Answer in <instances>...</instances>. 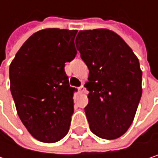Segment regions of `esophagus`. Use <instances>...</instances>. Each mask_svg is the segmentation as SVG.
<instances>
[{
	"instance_id": "esophagus-1",
	"label": "esophagus",
	"mask_w": 158,
	"mask_h": 158,
	"mask_svg": "<svg viewBox=\"0 0 158 158\" xmlns=\"http://www.w3.org/2000/svg\"><path fill=\"white\" fill-rule=\"evenodd\" d=\"M83 91H84V87H83V85H81L79 88V93H82Z\"/></svg>"
}]
</instances>
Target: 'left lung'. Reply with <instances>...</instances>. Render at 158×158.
Returning a JSON list of instances; mask_svg holds the SVG:
<instances>
[{
	"label": "left lung",
	"instance_id": "8db88e82",
	"mask_svg": "<svg viewBox=\"0 0 158 158\" xmlns=\"http://www.w3.org/2000/svg\"><path fill=\"white\" fill-rule=\"evenodd\" d=\"M76 47L89 70L84 109L89 129L102 139H116L132 124L142 96L139 60L121 36L107 29L79 31Z\"/></svg>",
	"mask_w": 158,
	"mask_h": 158
}]
</instances>
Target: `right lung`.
Listing matches in <instances>:
<instances>
[{"instance_id": "right-lung-1", "label": "right lung", "mask_w": 158, "mask_h": 158, "mask_svg": "<svg viewBox=\"0 0 158 158\" xmlns=\"http://www.w3.org/2000/svg\"><path fill=\"white\" fill-rule=\"evenodd\" d=\"M77 30L48 28L31 35L16 53L9 69L17 113L38 141L56 143L69 132L73 95L65 63L77 55Z\"/></svg>"}]
</instances>
